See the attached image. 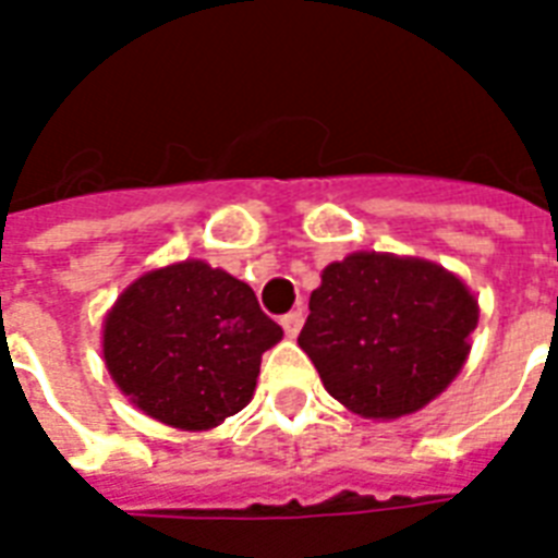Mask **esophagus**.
<instances>
[{
    "instance_id": "1",
    "label": "esophagus",
    "mask_w": 558,
    "mask_h": 558,
    "mask_svg": "<svg viewBox=\"0 0 558 558\" xmlns=\"http://www.w3.org/2000/svg\"><path fill=\"white\" fill-rule=\"evenodd\" d=\"M280 325H283L287 336H298V330L304 325V313H301V310H292V313H287V316L280 318Z\"/></svg>"
}]
</instances>
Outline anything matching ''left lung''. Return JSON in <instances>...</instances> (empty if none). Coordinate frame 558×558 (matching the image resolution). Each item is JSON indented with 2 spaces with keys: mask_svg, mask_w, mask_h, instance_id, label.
Returning a JSON list of instances; mask_svg holds the SVG:
<instances>
[{
  "mask_svg": "<svg viewBox=\"0 0 558 558\" xmlns=\"http://www.w3.org/2000/svg\"><path fill=\"white\" fill-rule=\"evenodd\" d=\"M477 318V298L453 271L356 251L322 271L298 345L336 401L363 418L392 421L448 389Z\"/></svg>",
  "mask_w": 558,
  "mask_h": 558,
  "instance_id": "8db88e82",
  "label": "left lung"
}]
</instances>
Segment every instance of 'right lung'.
I'll list each match as a JSON object with an SVG mask.
<instances>
[{
  "instance_id": "1",
  "label": "right lung",
  "mask_w": 558,
  "mask_h": 558,
  "mask_svg": "<svg viewBox=\"0 0 558 558\" xmlns=\"http://www.w3.org/2000/svg\"><path fill=\"white\" fill-rule=\"evenodd\" d=\"M275 325L242 283L204 260L146 271L105 316L101 354L137 410L178 430H210L251 401Z\"/></svg>"
}]
</instances>
